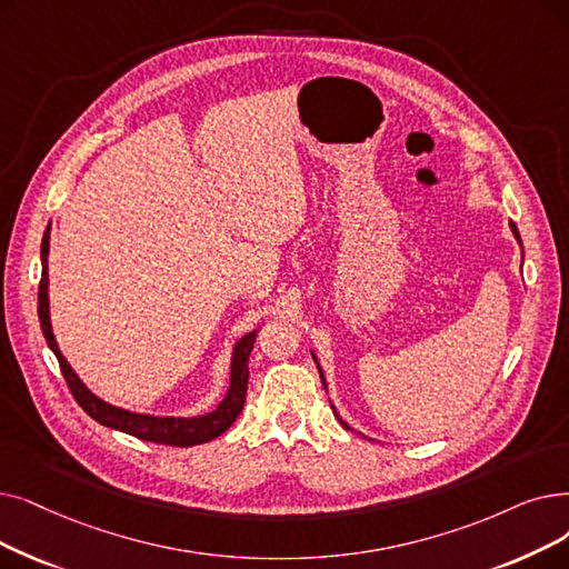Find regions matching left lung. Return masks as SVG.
Instances as JSON below:
<instances>
[{
	"instance_id": "obj_1",
	"label": "left lung",
	"mask_w": 569,
	"mask_h": 569,
	"mask_svg": "<svg viewBox=\"0 0 569 569\" xmlns=\"http://www.w3.org/2000/svg\"><path fill=\"white\" fill-rule=\"evenodd\" d=\"M509 228H511V232H513L516 241L521 243V234H518V228H516L513 223H509ZM311 356H313V353H311ZM313 360H316V356H313ZM316 365H318V360H316ZM318 375H320V379H323V386H326V377H323V369H320V365H318ZM326 388H328V386H326ZM332 411H335V416H337V421H339L346 430H351V428H349V423H343V421H341V418H339V413H337V409H335V407H332Z\"/></svg>"
}]
</instances>
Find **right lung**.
I'll use <instances>...</instances> for the list:
<instances>
[{
  "label": "right lung",
  "instance_id": "add662e5",
  "mask_svg": "<svg viewBox=\"0 0 569 569\" xmlns=\"http://www.w3.org/2000/svg\"><path fill=\"white\" fill-rule=\"evenodd\" d=\"M48 249H51V226L46 228L41 239V283H39V323L46 337L48 349H51L60 362L62 377L71 390L73 398L81 405V409L94 418L97 423L107 428L128 432L143 441L167 443V447H194V443H204L223 435L243 409L246 402V388H249V356L253 351L258 330L243 335L232 349V365H230V388L220 405L202 416H151V413H137L113 407L104 400L97 398L92 390L73 372L67 358L60 353V346L56 341L51 328V309H48Z\"/></svg>",
  "mask_w": 569,
  "mask_h": 569
}]
</instances>
